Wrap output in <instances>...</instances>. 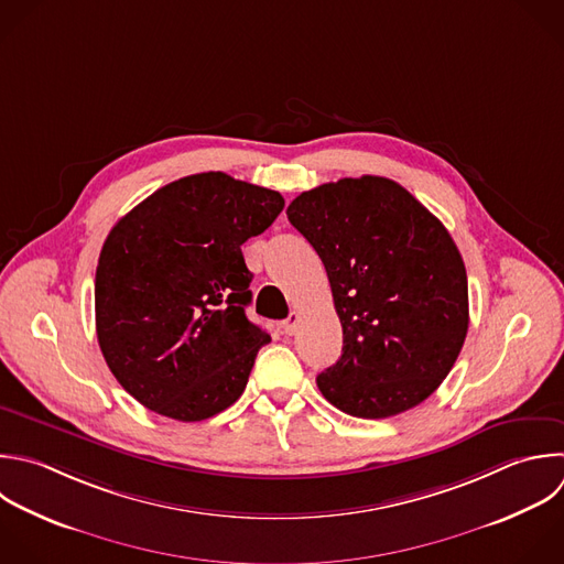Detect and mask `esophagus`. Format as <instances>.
Listing matches in <instances>:
<instances>
[{
    "label": "esophagus",
    "mask_w": 564,
    "mask_h": 564,
    "mask_svg": "<svg viewBox=\"0 0 564 564\" xmlns=\"http://www.w3.org/2000/svg\"><path fill=\"white\" fill-rule=\"evenodd\" d=\"M297 326H300V313L297 311H291V315L282 322V328L286 335H295L297 333Z\"/></svg>",
    "instance_id": "1"
}]
</instances>
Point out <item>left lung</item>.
I'll use <instances>...</instances> for the list:
<instances>
[{"label": "left lung", "mask_w": 564, "mask_h": 564, "mask_svg": "<svg viewBox=\"0 0 564 564\" xmlns=\"http://www.w3.org/2000/svg\"><path fill=\"white\" fill-rule=\"evenodd\" d=\"M286 216L322 258L344 330L341 357L317 375L319 392L361 419L425 401L469 324L465 264L443 223L381 176L302 192Z\"/></svg>", "instance_id": "1"}]
</instances>
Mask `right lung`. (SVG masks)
I'll use <instances>...</instances> for the list:
<instances>
[{
	"label": "right lung",
	"instance_id": "obj_1",
	"mask_svg": "<svg viewBox=\"0 0 564 564\" xmlns=\"http://www.w3.org/2000/svg\"><path fill=\"white\" fill-rule=\"evenodd\" d=\"M284 198L223 172L174 181L108 234L97 278V337L117 381L145 408L203 421L240 399L271 337L245 315L242 245Z\"/></svg>",
	"mask_w": 564,
	"mask_h": 564
}]
</instances>
